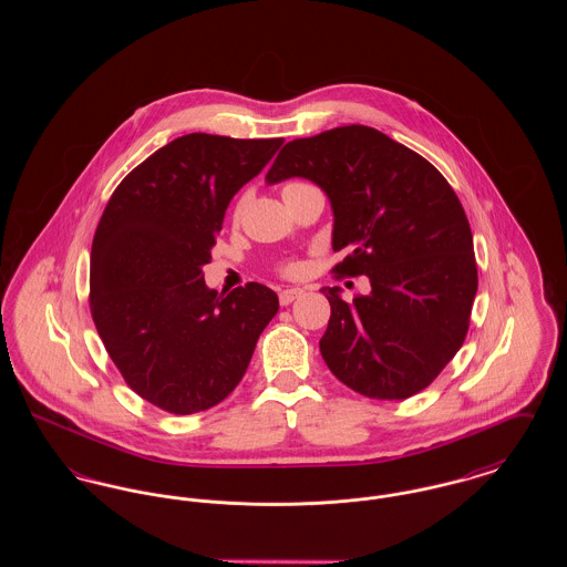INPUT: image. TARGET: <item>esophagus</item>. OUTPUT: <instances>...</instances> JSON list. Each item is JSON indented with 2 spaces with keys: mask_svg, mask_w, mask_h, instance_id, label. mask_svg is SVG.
Returning a JSON list of instances; mask_svg holds the SVG:
<instances>
[{
  "mask_svg": "<svg viewBox=\"0 0 567 567\" xmlns=\"http://www.w3.org/2000/svg\"><path fill=\"white\" fill-rule=\"evenodd\" d=\"M303 296V291L301 289H285V291H280V306H289L291 301H296L297 297Z\"/></svg>",
  "mask_w": 567,
  "mask_h": 567,
  "instance_id": "esophagus-1",
  "label": "esophagus"
}]
</instances>
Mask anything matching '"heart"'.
I'll use <instances>...</instances> for the list:
<instances>
[{
	"label": "heart",
	"instance_id": "heart-1",
	"mask_svg": "<svg viewBox=\"0 0 567 567\" xmlns=\"http://www.w3.org/2000/svg\"><path fill=\"white\" fill-rule=\"evenodd\" d=\"M301 185H306V183H289L287 187L282 190L287 189H296V187H301ZM282 274H289V276H293V274H297L299 271V266H297L296 261H289V264H282Z\"/></svg>",
	"mask_w": 567,
	"mask_h": 567
}]
</instances>
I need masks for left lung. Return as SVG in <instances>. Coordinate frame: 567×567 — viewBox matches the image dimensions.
Listing matches in <instances>:
<instances>
[{
    "label": "left lung",
    "instance_id": "1",
    "mask_svg": "<svg viewBox=\"0 0 567 567\" xmlns=\"http://www.w3.org/2000/svg\"><path fill=\"white\" fill-rule=\"evenodd\" d=\"M323 189L333 271L370 278L368 296L324 287L331 317L319 347L331 374L372 400L423 391L457 354L478 289L474 240L455 190L432 163L389 135L347 125L282 146L268 185Z\"/></svg>",
    "mask_w": 567,
    "mask_h": 567
}]
</instances>
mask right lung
<instances>
[{
    "instance_id": "obj_1",
    "label": "right lung",
    "mask_w": 567,
    "mask_h": 567,
    "mask_svg": "<svg viewBox=\"0 0 567 567\" xmlns=\"http://www.w3.org/2000/svg\"><path fill=\"white\" fill-rule=\"evenodd\" d=\"M285 140L189 134L132 169L91 246V315L140 398L172 414L220 404L243 380L278 296L210 291L202 268L234 195Z\"/></svg>"
}]
</instances>
